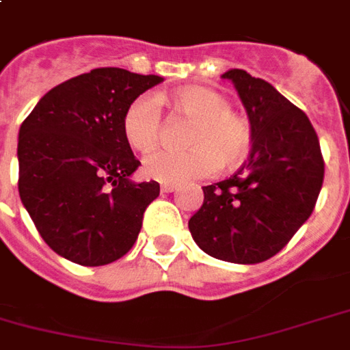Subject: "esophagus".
Returning a JSON list of instances; mask_svg holds the SVG:
<instances>
[{"label":"esophagus","mask_w":350,"mask_h":350,"mask_svg":"<svg viewBox=\"0 0 350 350\" xmlns=\"http://www.w3.org/2000/svg\"><path fill=\"white\" fill-rule=\"evenodd\" d=\"M174 191H178L176 183H161V193H174Z\"/></svg>","instance_id":"1"}]
</instances>
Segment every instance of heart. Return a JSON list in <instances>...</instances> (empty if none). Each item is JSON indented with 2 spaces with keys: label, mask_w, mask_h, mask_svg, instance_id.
Instances as JSON below:
<instances>
[{
  "label": "heart",
  "mask_w": 350,
  "mask_h": 350,
  "mask_svg": "<svg viewBox=\"0 0 350 350\" xmlns=\"http://www.w3.org/2000/svg\"><path fill=\"white\" fill-rule=\"evenodd\" d=\"M168 100L178 113L193 118L187 150L159 148L144 157V174L161 183H182L213 174L219 161L224 168L239 167L254 144L252 126L232 111L226 96L206 87L172 90ZM161 107L152 94L137 96L122 118L126 141L137 152H150L161 137Z\"/></svg>",
  "instance_id": "heart-1"
}]
</instances>
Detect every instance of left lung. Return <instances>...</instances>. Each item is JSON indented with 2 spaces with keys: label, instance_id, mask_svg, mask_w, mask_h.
<instances>
[{
  "label": "left lung",
  "instance_id": "1",
  "mask_svg": "<svg viewBox=\"0 0 350 350\" xmlns=\"http://www.w3.org/2000/svg\"><path fill=\"white\" fill-rule=\"evenodd\" d=\"M234 83L254 133L248 161L204 189V204L189 230L196 245L217 260L260 263L286 247L319 196L325 161L310 118L271 83L234 68Z\"/></svg>",
  "mask_w": 350,
  "mask_h": 350
}]
</instances>
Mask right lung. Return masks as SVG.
<instances>
[{"instance_id":"add662e5","label":"right lung","mask_w":350,"mask_h":350,"mask_svg":"<svg viewBox=\"0 0 350 350\" xmlns=\"http://www.w3.org/2000/svg\"><path fill=\"white\" fill-rule=\"evenodd\" d=\"M122 68H94L40 98L20 126L18 191L38 234L66 260L100 267L135 245L159 183H135L122 131L128 105L161 83Z\"/></svg>"}]
</instances>
